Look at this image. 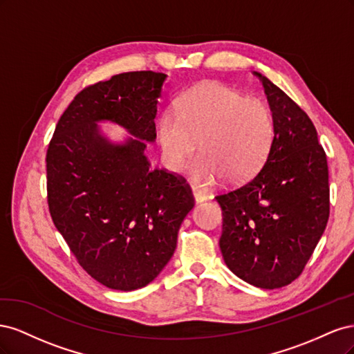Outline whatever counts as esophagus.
I'll use <instances>...</instances> for the list:
<instances>
[{"instance_id": "1", "label": "esophagus", "mask_w": 354, "mask_h": 354, "mask_svg": "<svg viewBox=\"0 0 354 354\" xmlns=\"http://www.w3.org/2000/svg\"><path fill=\"white\" fill-rule=\"evenodd\" d=\"M194 199H195V202H196V203H201V202H203V201H207V199H208V195L205 194V192L195 190V192H194Z\"/></svg>"}]
</instances>
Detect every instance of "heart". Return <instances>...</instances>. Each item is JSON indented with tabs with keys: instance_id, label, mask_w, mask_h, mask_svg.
Returning <instances> with one entry per match:
<instances>
[{
	"instance_id": "1",
	"label": "heart",
	"mask_w": 354,
	"mask_h": 354,
	"mask_svg": "<svg viewBox=\"0 0 354 354\" xmlns=\"http://www.w3.org/2000/svg\"><path fill=\"white\" fill-rule=\"evenodd\" d=\"M178 116L167 112L158 122V142L165 164L180 171L195 152L189 176L198 187L224 177L238 185L266 162L274 140V116L266 102L248 97L218 81H205L178 99Z\"/></svg>"
}]
</instances>
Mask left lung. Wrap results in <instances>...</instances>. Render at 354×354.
<instances>
[{
    "instance_id": "left-lung-1",
    "label": "left lung",
    "mask_w": 354,
    "mask_h": 354,
    "mask_svg": "<svg viewBox=\"0 0 354 354\" xmlns=\"http://www.w3.org/2000/svg\"><path fill=\"white\" fill-rule=\"evenodd\" d=\"M274 140L260 173L216 196L223 211L220 250L229 269L257 288L274 289L301 274L329 217L328 162L299 106L264 75Z\"/></svg>"
}]
</instances>
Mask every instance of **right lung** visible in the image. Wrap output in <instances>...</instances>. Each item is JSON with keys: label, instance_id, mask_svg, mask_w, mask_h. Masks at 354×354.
Wrapping results in <instances>:
<instances>
[{"label": "right lung", "instance_id": "add662e5", "mask_svg": "<svg viewBox=\"0 0 354 354\" xmlns=\"http://www.w3.org/2000/svg\"><path fill=\"white\" fill-rule=\"evenodd\" d=\"M165 73L115 75L80 91L47 149L53 223L82 269L118 291L143 288L164 269L195 201L185 178L151 169L156 104ZM111 120L135 138L112 144L97 127Z\"/></svg>", "mask_w": 354, "mask_h": 354}]
</instances>
